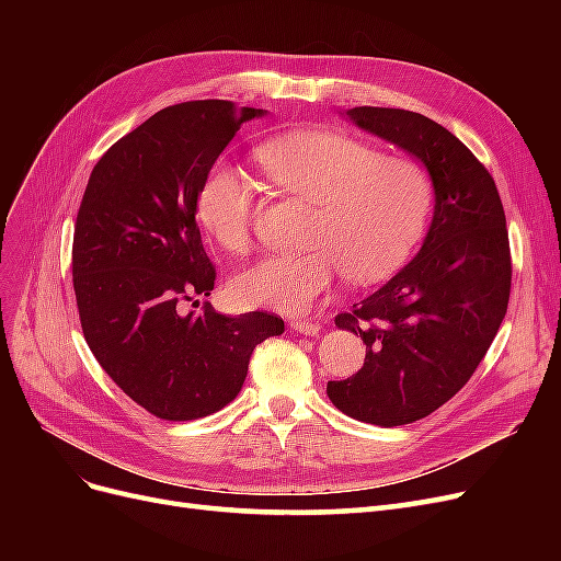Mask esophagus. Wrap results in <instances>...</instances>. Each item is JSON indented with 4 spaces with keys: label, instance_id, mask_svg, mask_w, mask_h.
I'll use <instances>...</instances> for the list:
<instances>
[{
    "label": "esophagus",
    "instance_id": "obj_1",
    "mask_svg": "<svg viewBox=\"0 0 561 561\" xmlns=\"http://www.w3.org/2000/svg\"><path fill=\"white\" fill-rule=\"evenodd\" d=\"M290 328L301 332V334H309V336L318 334V330H320V325H318L316 320H301V318H293L290 320Z\"/></svg>",
    "mask_w": 561,
    "mask_h": 561
}]
</instances>
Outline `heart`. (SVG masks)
<instances>
[{
	"mask_svg": "<svg viewBox=\"0 0 561 561\" xmlns=\"http://www.w3.org/2000/svg\"><path fill=\"white\" fill-rule=\"evenodd\" d=\"M266 180L313 206L297 254H266L233 278L248 307L309 311L342 274L379 283L410 260L431 222L435 184L426 165L334 130H304L257 149ZM201 227L227 252L245 254L254 233V190L239 165L215 161L196 192Z\"/></svg>",
	"mask_w": 561,
	"mask_h": 561,
	"instance_id": "b5f03b06",
	"label": "heart"
}]
</instances>
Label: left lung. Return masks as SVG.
<instances>
[{
    "label": "left lung",
    "mask_w": 561,
    "mask_h": 561,
    "mask_svg": "<svg viewBox=\"0 0 561 561\" xmlns=\"http://www.w3.org/2000/svg\"><path fill=\"white\" fill-rule=\"evenodd\" d=\"M360 128L426 163L435 215L416 257L334 322L363 336L365 363L328 396L346 416L404 426L433 414L482 363L507 311L511 241L494 178L445 126L419 112L355 107Z\"/></svg>",
    "instance_id": "1"
}]
</instances>
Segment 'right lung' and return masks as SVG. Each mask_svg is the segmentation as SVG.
Returning <instances> with one entry per match:
<instances>
[{"instance_id":"right-lung-1","label":"right lung","mask_w":561,"mask_h":561,"mask_svg":"<svg viewBox=\"0 0 561 561\" xmlns=\"http://www.w3.org/2000/svg\"><path fill=\"white\" fill-rule=\"evenodd\" d=\"M231 100H192L149 116L95 163L75 222L72 283L83 339L142 410L192 421L229 404L254 346L283 334L266 311L217 313V271L201 243L196 192L248 118Z\"/></svg>"}]
</instances>
